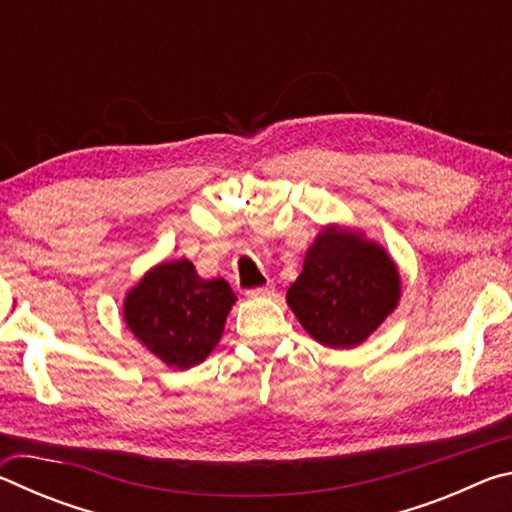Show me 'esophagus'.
<instances>
[{"label": "esophagus", "instance_id": "obj_1", "mask_svg": "<svg viewBox=\"0 0 512 512\" xmlns=\"http://www.w3.org/2000/svg\"><path fill=\"white\" fill-rule=\"evenodd\" d=\"M273 293V287L271 284H264V287H255V289H248L246 296L250 298H257V296H271Z\"/></svg>", "mask_w": 512, "mask_h": 512}]
</instances>
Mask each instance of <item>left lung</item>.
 I'll return each mask as SVG.
<instances>
[{
	"mask_svg": "<svg viewBox=\"0 0 512 512\" xmlns=\"http://www.w3.org/2000/svg\"><path fill=\"white\" fill-rule=\"evenodd\" d=\"M400 300V273L386 250L359 232L325 228L307 250L287 302L300 325L327 348H354Z\"/></svg>",
	"mask_w": 512,
	"mask_h": 512,
	"instance_id": "8db88e82",
	"label": "left lung"
}]
</instances>
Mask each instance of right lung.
Returning <instances> with one entry per match:
<instances>
[{"mask_svg": "<svg viewBox=\"0 0 512 512\" xmlns=\"http://www.w3.org/2000/svg\"><path fill=\"white\" fill-rule=\"evenodd\" d=\"M237 296L216 277L203 280L187 259L151 268L126 296L131 332L167 366L187 370L214 350Z\"/></svg>", "mask_w": 512, "mask_h": 512, "instance_id": "obj_1", "label": "right lung"}]
</instances>
